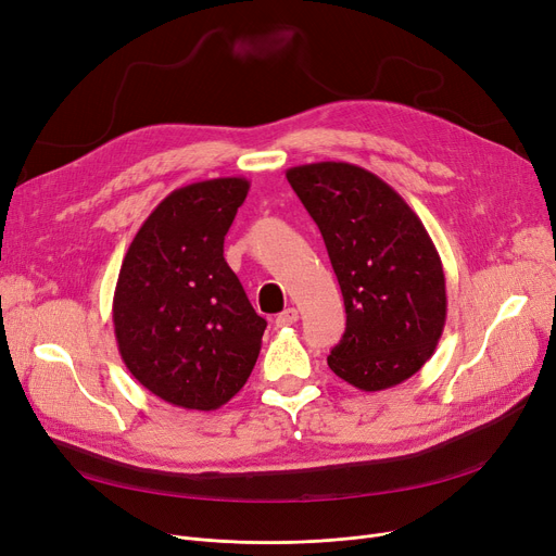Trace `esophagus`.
I'll use <instances>...</instances> for the list:
<instances>
[{"label":"esophagus","mask_w":556,"mask_h":556,"mask_svg":"<svg viewBox=\"0 0 556 556\" xmlns=\"http://www.w3.org/2000/svg\"><path fill=\"white\" fill-rule=\"evenodd\" d=\"M298 319H300L298 308H286L283 313H279V315H277L275 325H277V327H290V325H295Z\"/></svg>","instance_id":"1"}]
</instances>
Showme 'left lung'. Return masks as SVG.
Segmentation results:
<instances>
[{"label":"left lung","instance_id":"left-lung-1","mask_svg":"<svg viewBox=\"0 0 556 556\" xmlns=\"http://www.w3.org/2000/svg\"><path fill=\"white\" fill-rule=\"evenodd\" d=\"M317 223L338 277L346 327L327 358L363 392L415 376L446 325V277L419 216L388 182L349 162L286 170Z\"/></svg>","mask_w":556,"mask_h":556}]
</instances>
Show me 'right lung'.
<instances>
[{"mask_svg":"<svg viewBox=\"0 0 556 556\" xmlns=\"http://www.w3.org/2000/svg\"><path fill=\"white\" fill-rule=\"evenodd\" d=\"M250 191L214 178L170 191L124 256L112 300L116 346L151 394L185 410H218L250 378L266 319L223 256Z\"/></svg>","mask_w":556,"mask_h":556,"instance_id":"right-lung-1","label":"right lung"}]
</instances>
